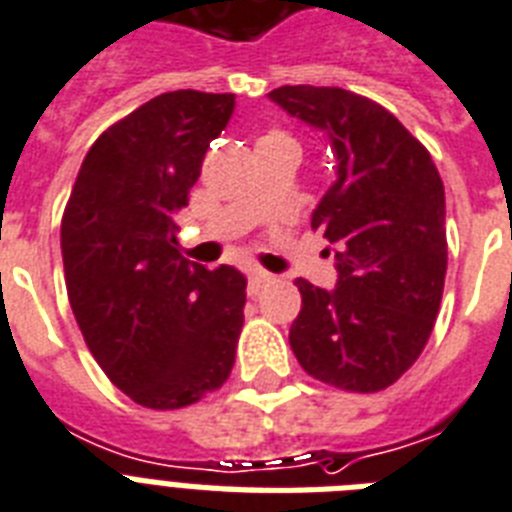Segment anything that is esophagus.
<instances>
[{
    "mask_svg": "<svg viewBox=\"0 0 512 512\" xmlns=\"http://www.w3.org/2000/svg\"><path fill=\"white\" fill-rule=\"evenodd\" d=\"M269 282H272V277L267 272H251L248 275V296H259L261 288H267Z\"/></svg>",
    "mask_w": 512,
    "mask_h": 512,
    "instance_id": "esophagus-1",
    "label": "esophagus"
}]
</instances>
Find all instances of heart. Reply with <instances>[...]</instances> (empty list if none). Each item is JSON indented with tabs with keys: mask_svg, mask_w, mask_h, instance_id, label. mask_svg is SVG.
Segmentation results:
<instances>
[{
	"mask_svg": "<svg viewBox=\"0 0 512 512\" xmlns=\"http://www.w3.org/2000/svg\"><path fill=\"white\" fill-rule=\"evenodd\" d=\"M264 140H290L288 134H282V132H269Z\"/></svg>",
	"mask_w": 512,
	"mask_h": 512,
	"instance_id": "obj_1",
	"label": "heart"
}]
</instances>
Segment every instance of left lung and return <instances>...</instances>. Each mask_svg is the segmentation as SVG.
Instances as JSON below:
<instances>
[{"instance_id":"1","label":"left lung","mask_w":512,"mask_h":512,"mask_svg":"<svg viewBox=\"0 0 512 512\" xmlns=\"http://www.w3.org/2000/svg\"><path fill=\"white\" fill-rule=\"evenodd\" d=\"M327 134L338 179L312 214L333 245L338 282L298 277L290 325L298 365L327 386L375 394L415 365L431 338L447 277L444 182L431 153L383 105L338 87L269 92Z\"/></svg>"}]
</instances>
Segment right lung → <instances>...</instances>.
<instances>
[{
  "mask_svg": "<svg viewBox=\"0 0 512 512\" xmlns=\"http://www.w3.org/2000/svg\"><path fill=\"white\" fill-rule=\"evenodd\" d=\"M232 110L235 94H158L97 137L65 203L73 317L110 383L150 410L200 402L235 365L245 277L187 261L174 237Z\"/></svg>",
  "mask_w": 512,
  "mask_h": 512,
  "instance_id": "1",
  "label": "right lung"
}]
</instances>
